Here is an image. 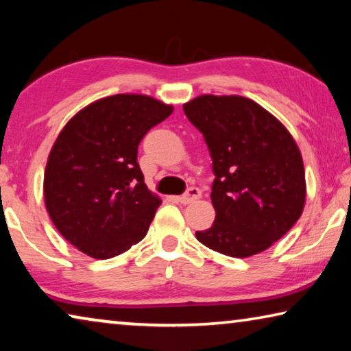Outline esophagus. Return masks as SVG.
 Wrapping results in <instances>:
<instances>
[{"label": "esophagus", "instance_id": "obj_1", "mask_svg": "<svg viewBox=\"0 0 351 351\" xmlns=\"http://www.w3.org/2000/svg\"><path fill=\"white\" fill-rule=\"evenodd\" d=\"M199 197H201V190H199L197 186H190L186 190V193L182 194V196L179 197V202L180 204H185V206H186V204H191V202H194Z\"/></svg>", "mask_w": 351, "mask_h": 351}]
</instances>
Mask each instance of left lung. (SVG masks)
I'll return each mask as SVG.
<instances>
[{
	"label": "left lung",
	"instance_id": "obj_1",
	"mask_svg": "<svg viewBox=\"0 0 351 351\" xmlns=\"http://www.w3.org/2000/svg\"><path fill=\"white\" fill-rule=\"evenodd\" d=\"M183 111L213 160L210 197L217 217L196 239L230 257L268 250L293 228L306 201L303 158L292 134L240 95H201Z\"/></svg>",
	"mask_w": 351,
	"mask_h": 351
}]
</instances>
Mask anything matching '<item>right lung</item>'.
I'll return each mask as SVG.
<instances>
[{"label": "right lung", "mask_w": 351, "mask_h": 351, "mask_svg": "<svg viewBox=\"0 0 351 351\" xmlns=\"http://www.w3.org/2000/svg\"><path fill=\"white\" fill-rule=\"evenodd\" d=\"M171 112L149 95L117 94L83 108L59 133L45 168V207L84 254L111 258L147 234L161 199L145 186L138 145Z\"/></svg>", "instance_id": "obj_1"}]
</instances>
